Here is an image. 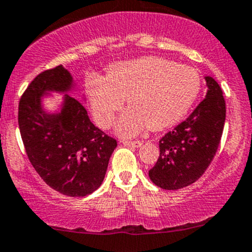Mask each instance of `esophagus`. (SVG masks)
Listing matches in <instances>:
<instances>
[{
    "mask_svg": "<svg viewBox=\"0 0 252 252\" xmlns=\"http://www.w3.org/2000/svg\"><path fill=\"white\" fill-rule=\"evenodd\" d=\"M123 145L126 146H131V147H140L142 145V141H123Z\"/></svg>",
    "mask_w": 252,
    "mask_h": 252,
    "instance_id": "obj_1",
    "label": "esophagus"
}]
</instances>
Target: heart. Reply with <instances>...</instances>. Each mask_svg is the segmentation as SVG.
Instances as JSON below:
<instances>
[{
  "label": "heart",
  "instance_id": "b5f03b06",
  "mask_svg": "<svg viewBox=\"0 0 252 252\" xmlns=\"http://www.w3.org/2000/svg\"><path fill=\"white\" fill-rule=\"evenodd\" d=\"M201 90L195 68L158 57L118 63L106 79L94 77L86 83L94 118L108 128L128 98L130 108L117 123L122 136H134L149 126L161 130L179 122L189 112Z\"/></svg>",
  "mask_w": 252,
  "mask_h": 252
}]
</instances>
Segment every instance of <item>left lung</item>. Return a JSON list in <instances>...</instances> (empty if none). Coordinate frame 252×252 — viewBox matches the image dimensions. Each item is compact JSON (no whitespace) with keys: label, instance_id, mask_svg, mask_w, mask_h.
I'll return each mask as SVG.
<instances>
[{"label":"left lung","instance_id":"obj_1","mask_svg":"<svg viewBox=\"0 0 252 252\" xmlns=\"http://www.w3.org/2000/svg\"><path fill=\"white\" fill-rule=\"evenodd\" d=\"M206 97L159 140V157L149 177L157 187L178 190L196 182L212 162L222 138L225 101L220 86L205 77Z\"/></svg>","mask_w":252,"mask_h":252}]
</instances>
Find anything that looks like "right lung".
<instances>
[{
    "instance_id": "right-lung-1",
    "label": "right lung",
    "mask_w": 252,
    "mask_h": 252,
    "mask_svg": "<svg viewBox=\"0 0 252 252\" xmlns=\"http://www.w3.org/2000/svg\"><path fill=\"white\" fill-rule=\"evenodd\" d=\"M75 88L63 65L40 73L19 101L18 123L30 163L56 191L86 196L100 188L117 141L91 123L86 108L68 95ZM65 95L60 112L48 114L42 97Z\"/></svg>"
}]
</instances>
